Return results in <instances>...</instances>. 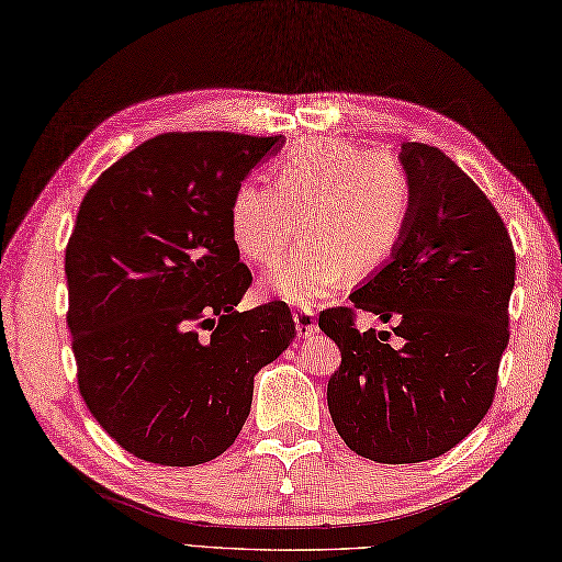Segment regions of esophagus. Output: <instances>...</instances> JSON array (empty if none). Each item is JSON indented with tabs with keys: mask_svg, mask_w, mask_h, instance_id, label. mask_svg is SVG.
<instances>
[{
	"mask_svg": "<svg viewBox=\"0 0 562 562\" xmlns=\"http://www.w3.org/2000/svg\"><path fill=\"white\" fill-rule=\"evenodd\" d=\"M293 319H295V328H297V334L300 336H314L319 331V324H317V317H314V312L312 310H297L295 314H293Z\"/></svg>",
	"mask_w": 562,
	"mask_h": 562,
	"instance_id": "esophagus-1",
	"label": "esophagus"
}]
</instances>
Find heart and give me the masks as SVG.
I'll return each mask as SVG.
<instances>
[{
	"mask_svg": "<svg viewBox=\"0 0 562 562\" xmlns=\"http://www.w3.org/2000/svg\"><path fill=\"white\" fill-rule=\"evenodd\" d=\"M271 188L243 181L228 207L238 250L273 265L303 216L307 240L265 277V289L293 305H317L350 273L362 279L398 248L413 186L393 159L346 140L314 138L273 164Z\"/></svg>",
	"mask_w": 562,
	"mask_h": 562,
	"instance_id": "b5f03b06",
	"label": "heart"
}]
</instances>
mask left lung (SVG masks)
Returning <instances> with one entry per match:
<instances>
[{"instance_id":"8db88e82","label":"left lung","mask_w":562,"mask_h":562,"mask_svg":"<svg viewBox=\"0 0 562 562\" xmlns=\"http://www.w3.org/2000/svg\"><path fill=\"white\" fill-rule=\"evenodd\" d=\"M413 204L398 248L352 306L393 323L360 333L351 307L319 314L340 367L328 379L334 427L374 462H424L456 448L494 403L508 346L515 250L503 218L439 147L403 143Z\"/></svg>"}]
</instances>
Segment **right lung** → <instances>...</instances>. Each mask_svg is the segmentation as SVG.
<instances>
[{
  "label": "right lung",
  "instance_id": "1",
  "mask_svg": "<svg viewBox=\"0 0 562 562\" xmlns=\"http://www.w3.org/2000/svg\"><path fill=\"white\" fill-rule=\"evenodd\" d=\"M283 135L164 133L86 193L66 245L78 389L135 458L193 468L234 446L252 381L293 344L281 300L238 312L252 273L228 228L236 188Z\"/></svg>",
  "mask_w": 562,
  "mask_h": 562
}]
</instances>
